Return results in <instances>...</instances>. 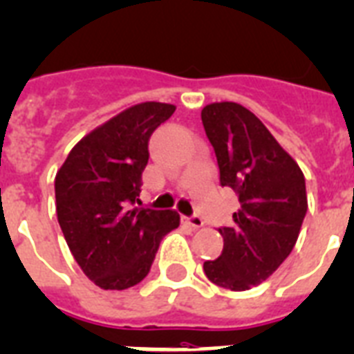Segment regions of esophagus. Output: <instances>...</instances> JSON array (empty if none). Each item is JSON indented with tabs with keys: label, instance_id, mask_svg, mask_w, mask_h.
Wrapping results in <instances>:
<instances>
[{
	"label": "esophagus",
	"instance_id": "34e87169",
	"mask_svg": "<svg viewBox=\"0 0 354 354\" xmlns=\"http://www.w3.org/2000/svg\"><path fill=\"white\" fill-rule=\"evenodd\" d=\"M183 223L188 224V226L194 227V230H198V227L204 226V221L201 217H183Z\"/></svg>",
	"mask_w": 354,
	"mask_h": 354
}]
</instances>
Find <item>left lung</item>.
Returning a JSON list of instances; mask_svg holds the SVG:
<instances>
[{
    "label": "left lung",
    "instance_id": "8db88e82",
    "mask_svg": "<svg viewBox=\"0 0 354 354\" xmlns=\"http://www.w3.org/2000/svg\"><path fill=\"white\" fill-rule=\"evenodd\" d=\"M201 118L221 184L241 203L232 226L218 230L223 255L204 262V273L221 288L246 291L273 275L297 244L308 212L306 180L297 160L242 104H206Z\"/></svg>",
    "mask_w": 354,
    "mask_h": 354
}]
</instances>
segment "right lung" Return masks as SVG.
<instances>
[{"label": "right lung", "instance_id": "add662e5", "mask_svg": "<svg viewBox=\"0 0 354 354\" xmlns=\"http://www.w3.org/2000/svg\"><path fill=\"white\" fill-rule=\"evenodd\" d=\"M174 104L146 101L93 128L55 174L61 232L83 273L101 289L139 284L166 233L179 227L175 209L137 208L148 139L171 118Z\"/></svg>", "mask_w": 354, "mask_h": 354}]
</instances>
